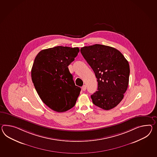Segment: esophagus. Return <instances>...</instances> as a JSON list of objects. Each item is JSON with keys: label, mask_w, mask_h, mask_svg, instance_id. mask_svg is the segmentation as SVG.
<instances>
[{"label": "esophagus", "mask_w": 157, "mask_h": 157, "mask_svg": "<svg viewBox=\"0 0 157 157\" xmlns=\"http://www.w3.org/2000/svg\"><path fill=\"white\" fill-rule=\"evenodd\" d=\"M82 90H83V91H86V88H87V86H86V85H83V86H82Z\"/></svg>", "instance_id": "obj_1"}]
</instances>
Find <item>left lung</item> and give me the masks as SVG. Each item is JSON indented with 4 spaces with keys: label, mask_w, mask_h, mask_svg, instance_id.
<instances>
[{
    "label": "left lung",
    "mask_w": 157,
    "mask_h": 157,
    "mask_svg": "<svg viewBox=\"0 0 157 157\" xmlns=\"http://www.w3.org/2000/svg\"><path fill=\"white\" fill-rule=\"evenodd\" d=\"M80 52L98 79V91L91 96L92 103L104 110L116 107L129 84L128 62L119 50L100 44L84 46Z\"/></svg>",
    "instance_id": "obj_1"
}]
</instances>
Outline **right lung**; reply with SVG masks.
Segmentation results:
<instances>
[{
  "label": "right lung",
  "mask_w": 157,
  "mask_h": 157,
  "mask_svg": "<svg viewBox=\"0 0 157 157\" xmlns=\"http://www.w3.org/2000/svg\"><path fill=\"white\" fill-rule=\"evenodd\" d=\"M79 52L78 48L58 46L40 51L35 58L32 80L41 99L53 111H68L80 94L68 68Z\"/></svg>",
  "instance_id": "obj_1"
}]
</instances>
